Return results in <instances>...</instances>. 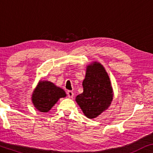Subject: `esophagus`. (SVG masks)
Masks as SVG:
<instances>
[{
    "instance_id": "obj_1",
    "label": "esophagus",
    "mask_w": 153,
    "mask_h": 153,
    "mask_svg": "<svg viewBox=\"0 0 153 153\" xmlns=\"http://www.w3.org/2000/svg\"><path fill=\"white\" fill-rule=\"evenodd\" d=\"M67 94H68V96L69 98H74V92L72 91H68Z\"/></svg>"
}]
</instances>
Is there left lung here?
I'll use <instances>...</instances> for the list:
<instances>
[{"label":"left lung","instance_id":"8db88e82","mask_svg":"<svg viewBox=\"0 0 153 153\" xmlns=\"http://www.w3.org/2000/svg\"><path fill=\"white\" fill-rule=\"evenodd\" d=\"M82 85L84 91L77 96L76 101L85 116L94 118L110 106L113 99L110 78L100 63L88 66Z\"/></svg>","mask_w":153,"mask_h":153}]
</instances>
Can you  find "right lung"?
<instances>
[{"instance_id":"right-lung-1","label":"right lung","mask_w":153,"mask_h":153,"mask_svg":"<svg viewBox=\"0 0 153 153\" xmlns=\"http://www.w3.org/2000/svg\"><path fill=\"white\" fill-rule=\"evenodd\" d=\"M65 96L63 89L50 82L41 81L33 91L32 101L36 109L41 112H48L58 100Z\"/></svg>"}]
</instances>
